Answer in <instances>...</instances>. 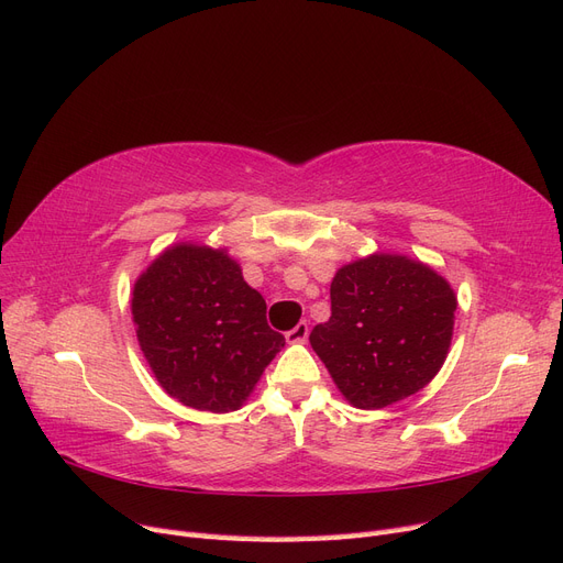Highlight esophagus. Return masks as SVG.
<instances>
[{"label":"esophagus","instance_id":"1","mask_svg":"<svg viewBox=\"0 0 563 563\" xmlns=\"http://www.w3.org/2000/svg\"><path fill=\"white\" fill-rule=\"evenodd\" d=\"M308 335H310V327H308V321H300V323H296V327L286 333V343H291V345H300V343H305V340H308Z\"/></svg>","mask_w":563,"mask_h":563}]
</instances>
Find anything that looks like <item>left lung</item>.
Returning a JSON list of instances; mask_svg holds the SVG:
<instances>
[{
	"label": "left lung",
	"instance_id": "1",
	"mask_svg": "<svg viewBox=\"0 0 563 563\" xmlns=\"http://www.w3.org/2000/svg\"><path fill=\"white\" fill-rule=\"evenodd\" d=\"M457 298L428 263L371 253L335 272L331 319L310 345L354 408L376 411L416 395L444 366Z\"/></svg>",
	"mask_w": 563,
	"mask_h": 563
}]
</instances>
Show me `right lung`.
Here are the masks:
<instances>
[{"label": "right lung", "instance_id": "right-lung-1", "mask_svg": "<svg viewBox=\"0 0 563 563\" xmlns=\"http://www.w3.org/2000/svg\"><path fill=\"white\" fill-rule=\"evenodd\" d=\"M265 298L228 249L180 242L152 261L131 291L139 345L168 397L197 411H236L286 345Z\"/></svg>", "mask_w": 563, "mask_h": 563}]
</instances>
